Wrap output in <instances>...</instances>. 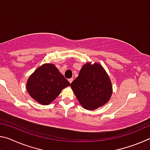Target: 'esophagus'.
Masks as SVG:
<instances>
[{
	"mask_svg": "<svg viewBox=\"0 0 150 150\" xmlns=\"http://www.w3.org/2000/svg\"><path fill=\"white\" fill-rule=\"evenodd\" d=\"M68 81H69L70 83H71L72 81H73V78H70V79H68Z\"/></svg>",
	"mask_w": 150,
	"mask_h": 150,
	"instance_id": "obj_1",
	"label": "esophagus"
}]
</instances>
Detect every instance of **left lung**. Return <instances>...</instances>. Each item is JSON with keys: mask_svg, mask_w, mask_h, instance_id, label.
Listing matches in <instances>:
<instances>
[{"mask_svg": "<svg viewBox=\"0 0 150 150\" xmlns=\"http://www.w3.org/2000/svg\"><path fill=\"white\" fill-rule=\"evenodd\" d=\"M71 87L83 107L90 110L106 104L112 93L109 77L97 63L83 65Z\"/></svg>", "mask_w": 150, "mask_h": 150, "instance_id": "1", "label": "left lung"}]
</instances>
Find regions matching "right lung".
Wrapping results in <instances>:
<instances>
[{
  "label": "right lung",
  "instance_id": "1",
  "mask_svg": "<svg viewBox=\"0 0 150 150\" xmlns=\"http://www.w3.org/2000/svg\"><path fill=\"white\" fill-rule=\"evenodd\" d=\"M70 83L53 64H45L38 68L27 81L30 95L42 105H49L57 97Z\"/></svg>",
  "mask_w": 150,
  "mask_h": 150
}]
</instances>
